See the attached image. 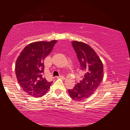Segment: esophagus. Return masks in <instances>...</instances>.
<instances>
[{"instance_id": "obj_1", "label": "esophagus", "mask_w": 130, "mask_h": 130, "mask_svg": "<svg viewBox=\"0 0 130 130\" xmlns=\"http://www.w3.org/2000/svg\"><path fill=\"white\" fill-rule=\"evenodd\" d=\"M57 78H60L62 79V80H64V79H65V77L63 76H58Z\"/></svg>"}]
</instances>
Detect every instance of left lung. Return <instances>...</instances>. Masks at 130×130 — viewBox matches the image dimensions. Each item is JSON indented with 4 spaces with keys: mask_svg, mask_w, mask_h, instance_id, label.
I'll return each mask as SVG.
<instances>
[{
    "mask_svg": "<svg viewBox=\"0 0 130 130\" xmlns=\"http://www.w3.org/2000/svg\"><path fill=\"white\" fill-rule=\"evenodd\" d=\"M72 46L76 52L81 70L85 74L80 83L73 89H68V93L73 100L82 101L91 96L99 87L104 77L103 65L98 54L88 45L73 41Z\"/></svg>",
    "mask_w": 130,
    "mask_h": 130,
    "instance_id": "1",
    "label": "left lung"
}]
</instances>
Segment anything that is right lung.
Returning <instances> with one entry per match:
<instances>
[{
  "label": "right lung",
  "mask_w": 130,
  "mask_h": 130,
  "mask_svg": "<svg viewBox=\"0 0 130 130\" xmlns=\"http://www.w3.org/2000/svg\"><path fill=\"white\" fill-rule=\"evenodd\" d=\"M57 40L39 41L28 44L18 57L15 74L20 86L26 93L40 98L47 93L52 82L43 76V61L53 49Z\"/></svg>",
  "instance_id": "right-lung-1"
}]
</instances>
